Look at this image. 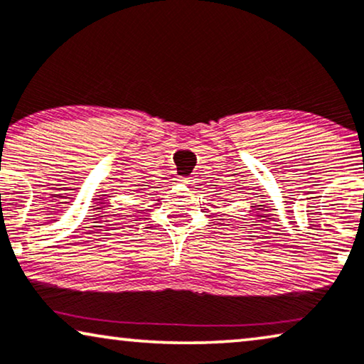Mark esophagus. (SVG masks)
<instances>
[{
  "mask_svg": "<svg viewBox=\"0 0 364 364\" xmlns=\"http://www.w3.org/2000/svg\"><path fill=\"white\" fill-rule=\"evenodd\" d=\"M183 184H193V178H181V180H180Z\"/></svg>",
  "mask_w": 364,
  "mask_h": 364,
  "instance_id": "1",
  "label": "esophagus"
}]
</instances>
